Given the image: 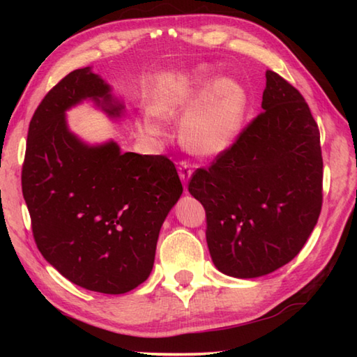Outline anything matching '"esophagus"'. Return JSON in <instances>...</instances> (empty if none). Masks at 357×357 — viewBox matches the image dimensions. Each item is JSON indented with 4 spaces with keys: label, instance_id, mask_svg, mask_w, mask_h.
<instances>
[{
    "label": "esophagus",
    "instance_id": "obj_1",
    "mask_svg": "<svg viewBox=\"0 0 357 357\" xmlns=\"http://www.w3.org/2000/svg\"><path fill=\"white\" fill-rule=\"evenodd\" d=\"M178 172H179V178H181V181H183V184L187 185L188 181H190V178H192L193 165H190L187 161H181L178 164Z\"/></svg>",
    "mask_w": 357,
    "mask_h": 357
}]
</instances>
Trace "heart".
I'll use <instances>...</instances> for the list:
<instances>
[{
	"label": "heart",
	"instance_id": "b5f03b06",
	"mask_svg": "<svg viewBox=\"0 0 357 357\" xmlns=\"http://www.w3.org/2000/svg\"><path fill=\"white\" fill-rule=\"evenodd\" d=\"M247 93L231 78L211 79L206 66L164 77L149 98V112L136 121L141 136L158 138L159 119L181 121V141L196 155H218L229 149L241 130Z\"/></svg>",
	"mask_w": 357,
	"mask_h": 357
}]
</instances>
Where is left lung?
I'll list each match as a JSON object with an SVG mask.
<instances>
[{
    "instance_id": "8db88e82",
    "label": "left lung",
    "mask_w": 357,
    "mask_h": 357,
    "mask_svg": "<svg viewBox=\"0 0 357 357\" xmlns=\"http://www.w3.org/2000/svg\"><path fill=\"white\" fill-rule=\"evenodd\" d=\"M265 78L262 112L188 184L206 208L211 261L239 279L290 262L322 207L319 128L290 82L271 70Z\"/></svg>"
}]
</instances>
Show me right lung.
Masks as SVG:
<instances>
[{"instance_id": "1", "label": "right lung", "mask_w": 357, "mask_h": 357, "mask_svg": "<svg viewBox=\"0 0 357 357\" xmlns=\"http://www.w3.org/2000/svg\"><path fill=\"white\" fill-rule=\"evenodd\" d=\"M90 100L118 119L124 105L90 67L70 72L33 113L22 195L44 259L86 290L123 294L146 280L164 219L183 195L162 155L123 153L115 141L90 146L66 112Z\"/></svg>"}]
</instances>
